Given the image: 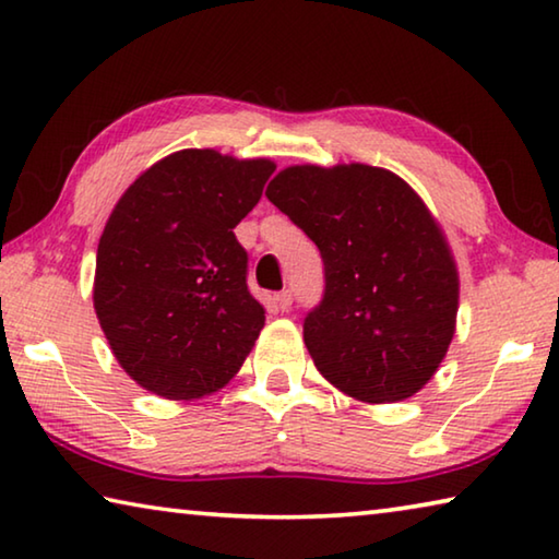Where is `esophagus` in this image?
<instances>
[{
	"label": "esophagus",
	"mask_w": 559,
	"mask_h": 559,
	"mask_svg": "<svg viewBox=\"0 0 559 559\" xmlns=\"http://www.w3.org/2000/svg\"><path fill=\"white\" fill-rule=\"evenodd\" d=\"M276 306L281 308V313H288L290 306H293V296H290V290H283V293H278V296H276Z\"/></svg>",
	"instance_id": "34e87169"
}]
</instances>
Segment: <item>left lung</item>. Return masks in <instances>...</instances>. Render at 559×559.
<instances>
[{
    "label": "left lung",
    "mask_w": 559,
    "mask_h": 559,
    "mask_svg": "<svg viewBox=\"0 0 559 559\" xmlns=\"http://www.w3.org/2000/svg\"><path fill=\"white\" fill-rule=\"evenodd\" d=\"M266 197L325 263V296L302 323L318 372L357 402L414 396L459 313V269L429 206L400 175L362 163L286 167Z\"/></svg>",
    "instance_id": "left-lung-1"
}]
</instances>
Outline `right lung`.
I'll use <instances>...</instances> for the list:
<instances>
[{
	"label": "right lung",
	"instance_id": "add662e5",
	"mask_svg": "<svg viewBox=\"0 0 559 559\" xmlns=\"http://www.w3.org/2000/svg\"><path fill=\"white\" fill-rule=\"evenodd\" d=\"M276 165L179 150L147 167L98 241L93 308L122 370L165 400L229 384L266 323L246 286L234 226L259 204Z\"/></svg>",
	"mask_w": 559,
	"mask_h": 559
}]
</instances>
